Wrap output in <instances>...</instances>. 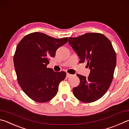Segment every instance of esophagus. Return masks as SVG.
<instances>
[{
    "label": "esophagus",
    "mask_w": 129,
    "mask_h": 129,
    "mask_svg": "<svg viewBox=\"0 0 129 129\" xmlns=\"http://www.w3.org/2000/svg\"><path fill=\"white\" fill-rule=\"evenodd\" d=\"M71 76H72V75L71 74H69V73H67V78H69V77H71Z\"/></svg>",
    "instance_id": "obj_1"
}]
</instances>
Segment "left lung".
<instances>
[{
	"mask_svg": "<svg viewBox=\"0 0 129 129\" xmlns=\"http://www.w3.org/2000/svg\"><path fill=\"white\" fill-rule=\"evenodd\" d=\"M69 43L78 55L79 63H87L88 77L77 74L80 83L73 88L74 95L83 103H92L101 98L109 88L116 65V54L108 39L98 33H88L69 37Z\"/></svg>",
	"mask_w": 129,
	"mask_h": 129,
	"instance_id": "8db88e82",
	"label": "left lung"
}]
</instances>
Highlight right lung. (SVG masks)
Masks as SVG:
<instances>
[{
    "instance_id": "obj_1",
    "label": "right lung",
    "mask_w": 129,
    "mask_h": 129,
    "mask_svg": "<svg viewBox=\"0 0 129 129\" xmlns=\"http://www.w3.org/2000/svg\"><path fill=\"white\" fill-rule=\"evenodd\" d=\"M68 38L56 39L38 32L25 36L17 44L13 56L18 83L30 99L38 103L50 101L57 94L65 72L47 67L50 57L65 44Z\"/></svg>"
}]
</instances>
